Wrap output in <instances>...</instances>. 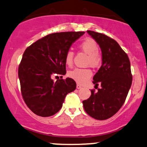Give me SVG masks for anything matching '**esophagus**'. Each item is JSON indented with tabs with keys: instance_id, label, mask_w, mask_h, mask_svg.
Segmentation results:
<instances>
[{
	"instance_id": "34e87169",
	"label": "esophagus",
	"mask_w": 147,
	"mask_h": 147,
	"mask_svg": "<svg viewBox=\"0 0 147 147\" xmlns=\"http://www.w3.org/2000/svg\"><path fill=\"white\" fill-rule=\"evenodd\" d=\"M81 87H82V86L80 85V84H77V85H76V88L78 89H81Z\"/></svg>"
}]
</instances>
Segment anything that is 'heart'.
Instances as JSON below:
<instances>
[{"label":"heart","instance_id":"heart-1","mask_svg":"<svg viewBox=\"0 0 147 147\" xmlns=\"http://www.w3.org/2000/svg\"><path fill=\"white\" fill-rule=\"evenodd\" d=\"M79 48L83 52L88 54L86 64L92 67H98L102 64V57L98 51L99 47L97 42L94 39L87 38L79 45ZM74 53L69 50L65 55V63L67 66L71 67L73 64ZM69 77L73 79L79 84H84L92 76V71L89 68H76L68 73Z\"/></svg>","mask_w":147,"mask_h":147}]
</instances>
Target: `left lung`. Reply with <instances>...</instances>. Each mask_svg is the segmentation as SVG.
I'll use <instances>...</instances> for the list:
<instances>
[{"label": "left lung", "mask_w": 147, "mask_h": 147, "mask_svg": "<svg viewBox=\"0 0 147 147\" xmlns=\"http://www.w3.org/2000/svg\"><path fill=\"white\" fill-rule=\"evenodd\" d=\"M87 33L102 51V64L93 78L95 87L97 89L100 84L101 87L97 91L92 89L91 96L82 104L88 115L104 120L115 115L125 103L132 83L130 61L115 40L94 31Z\"/></svg>", "instance_id": "8db88e82"}]
</instances>
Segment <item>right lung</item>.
<instances>
[{
	"instance_id": "1",
	"label": "right lung",
	"mask_w": 147,
	"mask_h": 147,
	"mask_svg": "<svg viewBox=\"0 0 147 147\" xmlns=\"http://www.w3.org/2000/svg\"><path fill=\"white\" fill-rule=\"evenodd\" d=\"M84 34L53 33L25 49L18 67V77L24 101L35 114L42 117L54 115L61 109L67 94L76 89V83L73 79L54 81L52 78L66 74V53Z\"/></svg>"
}]
</instances>
